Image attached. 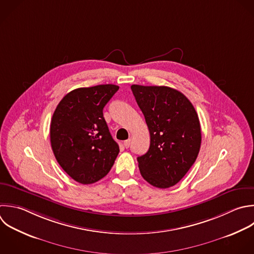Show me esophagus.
Masks as SVG:
<instances>
[{
  "mask_svg": "<svg viewBox=\"0 0 254 254\" xmlns=\"http://www.w3.org/2000/svg\"><path fill=\"white\" fill-rule=\"evenodd\" d=\"M130 144H131V139H130V138H129L128 140H125V141H124V143H123V145H124V147H125V148H129Z\"/></svg>",
  "mask_w": 254,
  "mask_h": 254,
  "instance_id": "obj_1",
  "label": "esophagus"
}]
</instances>
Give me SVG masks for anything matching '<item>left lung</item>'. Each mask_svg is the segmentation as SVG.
<instances>
[{"mask_svg": "<svg viewBox=\"0 0 254 254\" xmlns=\"http://www.w3.org/2000/svg\"><path fill=\"white\" fill-rule=\"evenodd\" d=\"M150 132L148 152L137 158L150 185L167 189L179 183L193 165L200 148L197 114L190 101L168 86H131Z\"/></svg>", "mask_w": 254, "mask_h": 254, "instance_id": "obj_1", "label": "left lung"}]
</instances>
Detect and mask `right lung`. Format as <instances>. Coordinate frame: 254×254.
<instances>
[{
    "mask_svg": "<svg viewBox=\"0 0 254 254\" xmlns=\"http://www.w3.org/2000/svg\"><path fill=\"white\" fill-rule=\"evenodd\" d=\"M119 86L101 84L67 93L51 122V144L64 171L74 181L89 185L104 178L119 153L103 108Z\"/></svg>",
    "mask_w": 254,
    "mask_h": 254,
    "instance_id": "obj_1",
    "label": "right lung"
}]
</instances>
